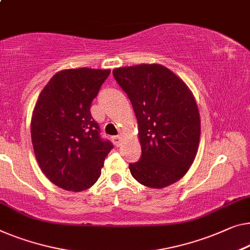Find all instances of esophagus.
Segmentation results:
<instances>
[{"label":"esophagus","mask_w":250,"mask_h":250,"mask_svg":"<svg viewBox=\"0 0 250 250\" xmlns=\"http://www.w3.org/2000/svg\"><path fill=\"white\" fill-rule=\"evenodd\" d=\"M113 140H114L115 146H120V144H121V136H120V135L114 136V137H113Z\"/></svg>","instance_id":"obj_1"}]
</instances>
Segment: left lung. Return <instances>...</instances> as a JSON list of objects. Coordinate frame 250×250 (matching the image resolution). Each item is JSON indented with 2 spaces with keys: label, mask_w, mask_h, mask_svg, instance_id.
I'll list each match as a JSON object with an SVG mask.
<instances>
[{
  "label": "left lung",
  "mask_w": 250,
  "mask_h": 250,
  "mask_svg": "<svg viewBox=\"0 0 250 250\" xmlns=\"http://www.w3.org/2000/svg\"><path fill=\"white\" fill-rule=\"evenodd\" d=\"M112 73L139 126L141 156L129 164L131 175L152 188L175 183L191 167L199 147L200 113L191 91L162 65L121 67Z\"/></svg>",
  "instance_id": "1"
}]
</instances>
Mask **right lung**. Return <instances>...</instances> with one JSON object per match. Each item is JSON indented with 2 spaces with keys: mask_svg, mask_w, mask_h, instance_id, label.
I'll return each mask as SVG.
<instances>
[{
  "mask_svg": "<svg viewBox=\"0 0 250 250\" xmlns=\"http://www.w3.org/2000/svg\"><path fill=\"white\" fill-rule=\"evenodd\" d=\"M110 69H65L51 77L40 93L31 119L37 161L55 185L67 191L87 189L99 180L113 148L100 135L91 114Z\"/></svg>",
  "mask_w": 250,
  "mask_h": 250,
  "instance_id": "right-lung-1",
  "label": "right lung"
}]
</instances>
